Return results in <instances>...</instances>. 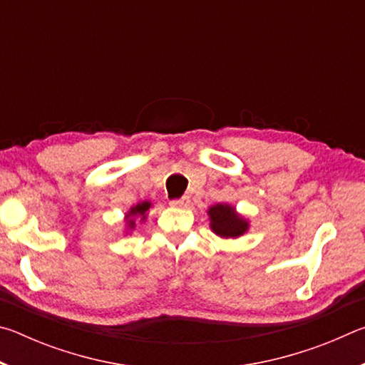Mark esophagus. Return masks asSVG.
Returning a JSON list of instances; mask_svg holds the SVG:
<instances>
[{"mask_svg": "<svg viewBox=\"0 0 365 365\" xmlns=\"http://www.w3.org/2000/svg\"><path fill=\"white\" fill-rule=\"evenodd\" d=\"M170 205L175 206V207H187L190 205V197L182 196V197H178V200H172Z\"/></svg>", "mask_w": 365, "mask_h": 365, "instance_id": "34e87169", "label": "esophagus"}]
</instances>
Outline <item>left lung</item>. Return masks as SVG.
<instances>
[{"label":"left lung","instance_id":"obj_1","mask_svg":"<svg viewBox=\"0 0 365 365\" xmlns=\"http://www.w3.org/2000/svg\"><path fill=\"white\" fill-rule=\"evenodd\" d=\"M209 215H211V228L225 238H235L240 237L248 228V222L238 217L235 214V209L225 205H215L209 209Z\"/></svg>","mask_w":365,"mask_h":365}]
</instances>
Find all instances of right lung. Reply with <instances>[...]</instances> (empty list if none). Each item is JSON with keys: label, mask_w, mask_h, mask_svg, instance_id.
<instances>
[{"label": "right lung", "mask_w": 365, "mask_h": 365, "mask_svg": "<svg viewBox=\"0 0 365 365\" xmlns=\"http://www.w3.org/2000/svg\"><path fill=\"white\" fill-rule=\"evenodd\" d=\"M150 202H140V205H137L135 207H132V211H130V214L128 215H145V212L148 211V209H150ZM133 224L135 222L133 220H130V227H133Z\"/></svg>", "instance_id": "1"}]
</instances>
